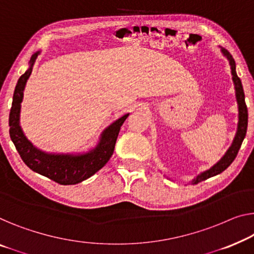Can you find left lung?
Here are the masks:
<instances>
[{
    "mask_svg": "<svg viewBox=\"0 0 254 254\" xmlns=\"http://www.w3.org/2000/svg\"><path fill=\"white\" fill-rule=\"evenodd\" d=\"M221 52L224 54V56L228 59L230 68H232V75H233V82L234 85H235V93H236V100H237V105H238V124H237V131H236V135L234 138V141L232 143V146L229 147V149L226 151V154L221 157V160L218 162L217 164H214L211 169L206 170L198 175L195 179L191 180L192 185H196L200 183V181L209 179L211 177H214L221 173L222 171L228 168V166L233 163V161L235 160V157L237 156L238 150L241 148L242 142L247 135V130H248V107L247 104H245V96H244V91H243V86H242V82L240 77L237 76L236 74V65H235V60H234L233 56L229 54L226 49L221 48Z\"/></svg>",
    "mask_w": 254,
    "mask_h": 254,
    "instance_id": "1",
    "label": "left lung"
}]
</instances>
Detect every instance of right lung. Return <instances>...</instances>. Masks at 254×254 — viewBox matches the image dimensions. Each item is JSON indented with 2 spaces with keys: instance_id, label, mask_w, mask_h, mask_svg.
Returning a JSON list of instances; mask_svg holds the SVG:
<instances>
[{
  "instance_id": "right-lung-1",
  "label": "right lung",
  "mask_w": 254,
  "mask_h": 254,
  "mask_svg": "<svg viewBox=\"0 0 254 254\" xmlns=\"http://www.w3.org/2000/svg\"><path fill=\"white\" fill-rule=\"evenodd\" d=\"M40 55V51L32 56L29 60V68L18 79L14 89L12 107L10 109L9 127L10 138L16 146L21 160L34 172L42 175L60 185H76L88 179L103 168L114 153L117 135L121 127L128 114L123 115L114 123L107 127L100 135L98 145L84 154H51L36 148L26 138L21 130L20 108L24 90L27 79L32 74L34 63Z\"/></svg>"
}]
</instances>
